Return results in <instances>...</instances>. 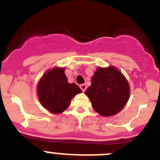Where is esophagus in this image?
Returning a JSON list of instances; mask_svg holds the SVG:
<instances>
[{
  "label": "esophagus",
  "mask_w": 160,
  "mask_h": 160,
  "mask_svg": "<svg viewBox=\"0 0 160 160\" xmlns=\"http://www.w3.org/2000/svg\"><path fill=\"white\" fill-rule=\"evenodd\" d=\"M80 88H81V90H82L83 92H84L85 90H86V88H87V86H86V84H82V85H80Z\"/></svg>",
  "instance_id": "obj_1"
}]
</instances>
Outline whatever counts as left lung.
<instances>
[{
  "instance_id": "left-lung-1",
  "label": "left lung",
  "mask_w": 160,
  "mask_h": 160,
  "mask_svg": "<svg viewBox=\"0 0 160 160\" xmlns=\"http://www.w3.org/2000/svg\"><path fill=\"white\" fill-rule=\"evenodd\" d=\"M85 93L97 112L103 117H110L120 112L128 102L129 85L115 67H98L91 79V86Z\"/></svg>"
}]
</instances>
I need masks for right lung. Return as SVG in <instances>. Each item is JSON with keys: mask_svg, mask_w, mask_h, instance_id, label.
<instances>
[{"mask_svg": "<svg viewBox=\"0 0 160 160\" xmlns=\"http://www.w3.org/2000/svg\"><path fill=\"white\" fill-rule=\"evenodd\" d=\"M65 68L55 67L48 70L39 80L37 94L39 102L52 113H61L67 109L71 99L81 89L75 83H69Z\"/></svg>", "mask_w": 160, "mask_h": 160, "instance_id": "right-lung-1", "label": "right lung"}]
</instances>
